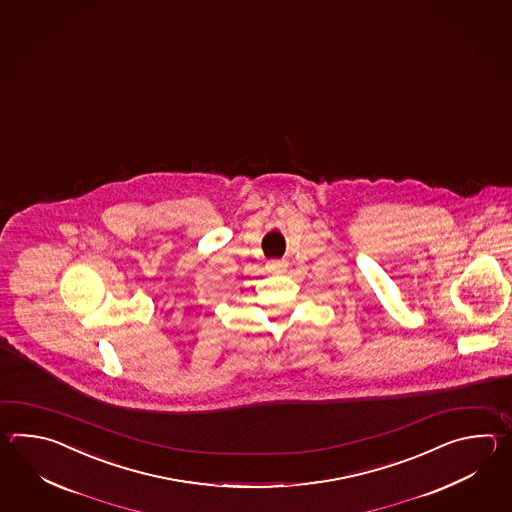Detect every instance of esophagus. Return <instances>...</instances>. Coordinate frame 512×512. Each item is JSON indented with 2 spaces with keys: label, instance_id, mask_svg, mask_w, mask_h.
Returning <instances> with one entry per match:
<instances>
[{
  "label": "esophagus",
  "instance_id": "1",
  "mask_svg": "<svg viewBox=\"0 0 512 512\" xmlns=\"http://www.w3.org/2000/svg\"><path fill=\"white\" fill-rule=\"evenodd\" d=\"M267 271L271 274H283L287 271V261L285 260H272L267 263Z\"/></svg>",
  "mask_w": 512,
  "mask_h": 512
}]
</instances>
